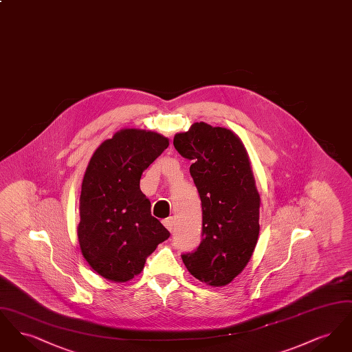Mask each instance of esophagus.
Returning <instances> with one entry per match:
<instances>
[{
  "instance_id": "1",
  "label": "esophagus",
  "mask_w": 352,
  "mask_h": 352,
  "mask_svg": "<svg viewBox=\"0 0 352 352\" xmlns=\"http://www.w3.org/2000/svg\"><path fill=\"white\" fill-rule=\"evenodd\" d=\"M162 223H164V226H165V227H166V228H168V231H170V232H173V230H174V219H173V218L165 219V220H164V221H162Z\"/></svg>"
}]
</instances>
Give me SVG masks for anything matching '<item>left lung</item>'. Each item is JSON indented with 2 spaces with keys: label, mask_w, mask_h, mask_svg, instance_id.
Wrapping results in <instances>:
<instances>
[{
  "label": "left lung",
  "mask_w": 352,
  "mask_h": 352,
  "mask_svg": "<svg viewBox=\"0 0 352 352\" xmlns=\"http://www.w3.org/2000/svg\"><path fill=\"white\" fill-rule=\"evenodd\" d=\"M174 148L190 161L201 201V241L182 254L187 270L210 286L230 284L257 244L260 195L241 140L220 126L195 122L174 135Z\"/></svg>",
  "instance_id": "1"
}]
</instances>
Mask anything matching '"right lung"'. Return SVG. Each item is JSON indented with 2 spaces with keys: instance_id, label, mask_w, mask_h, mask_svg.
Wrapping results in <instances>:
<instances>
[{
  "instance_id": "right-lung-1",
  "label": "right lung",
  "mask_w": 352,
  "mask_h": 352,
  "mask_svg": "<svg viewBox=\"0 0 352 352\" xmlns=\"http://www.w3.org/2000/svg\"><path fill=\"white\" fill-rule=\"evenodd\" d=\"M168 146L162 134L121 129L95 151L84 174L78 239L84 258L101 277L126 283L170 232L151 217L140 179Z\"/></svg>"
}]
</instances>
